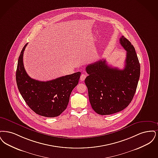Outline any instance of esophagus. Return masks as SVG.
I'll list each match as a JSON object with an SVG mask.
<instances>
[{"instance_id":"obj_1","label":"esophagus","mask_w":158,"mask_h":158,"mask_svg":"<svg viewBox=\"0 0 158 158\" xmlns=\"http://www.w3.org/2000/svg\"><path fill=\"white\" fill-rule=\"evenodd\" d=\"M86 77H87L86 74H82L81 75V77H80V80H81V81H84V80L85 79Z\"/></svg>"}]
</instances>
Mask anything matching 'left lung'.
<instances>
[{
  "label": "left lung",
  "mask_w": 158,
  "mask_h": 158,
  "mask_svg": "<svg viewBox=\"0 0 158 158\" xmlns=\"http://www.w3.org/2000/svg\"><path fill=\"white\" fill-rule=\"evenodd\" d=\"M120 43L127 51L123 69L113 68L105 60L86 67L89 76L85 80L93 109L100 115L119 112L131 103L137 89L140 66L135 49L124 36Z\"/></svg>",
  "instance_id": "1"
}]
</instances>
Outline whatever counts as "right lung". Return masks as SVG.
I'll return each instance as SVG.
<instances>
[{"label": "right lung", "instance_id": "obj_1", "mask_svg": "<svg viewBox=\"0 0 158 158\" xmlns=\"http://www.w3.org/2000/svg\"><path fill=\"white\" fill-rule=\"evenodd\" d=\"M27 44L19 55L16 80L25 102L35 113L47 117L58 116L66 109L69 96L78 84L81 73L62 76L48 81H40L27 75L23 62Z\"/></svg>", "mask_w": 158, "mask_h": 158}]
</instances>
